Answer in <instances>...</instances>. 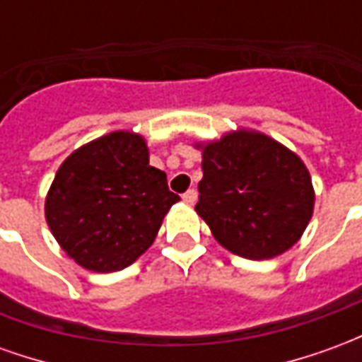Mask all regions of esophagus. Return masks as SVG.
Segmentation results:
<instances>
[{
	"label": "esophagus",
	"mask_w": 362,
	"mask_h": 362,
	"mask_svg": "<svg viewBox=\"0 0 362 362\" xmlns=\"http://www.w3.org/2000/svg\"><path fill=\"white\" fill-rule=\"evenodd\" d=\"M182 199H184V204H188V205H194L196 204V199H197V192L196 189H188L184 196H182Z\"/></svg>",
	"instance_id": "obj_1"
}]
</instances>
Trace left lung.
<instances>
[{"label": "left lung", "mask_w": 362, "mask_h": 362, "mask_svg": "<svg viewBox=\"0 0 362 362\" xmlns=\"http://www.w3.org/2000/svg\"><path fill=\"white\" fill-rule=\"evenodd\" d=\"M196 149L204 158L196 211L223 248L269 259L298 243L314 211V188L296 153L254 129Z\"/></svg>", "instance_id": "1"}]
</instances>
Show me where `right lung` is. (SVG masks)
I'll return each mask as SVG.
<instances>
[{
	"mask_svg": "<svg viewBox=\"0 0 362 362\" xmlns=\"http://www.w3.org/2000/svg\"><path fill=\"white\" fill-rule=\"evenodd\" d=\"M180 197L149 165L139 134L112 132L75 149L46 196V223L62 250L89 272L132 266Z\"/></svg>",
	"mask_w": 362,
	"mask_h": 362,
	"instance_id": "1",
	"label": "right lung"
}]
</instances>
